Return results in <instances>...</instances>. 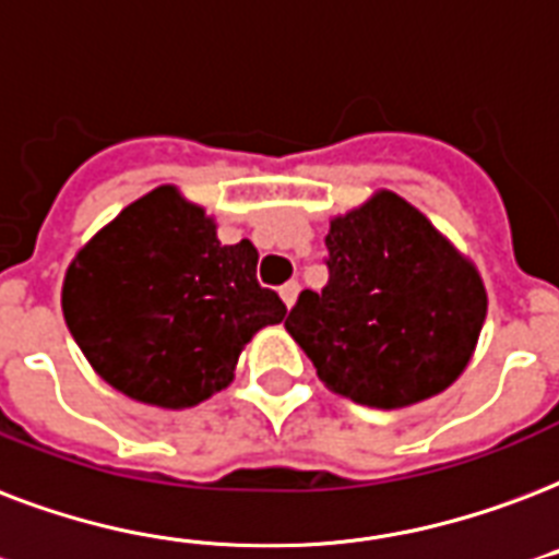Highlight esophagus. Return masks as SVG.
Masks as SVG:
<instances>
[{"label": "esophagus", "mask_w": 559, "mask_h": 559, "mask_svg": "<svg viewBox=\"0 0 559 559\" xmlns=\"http://www.w3.org/2000/svg\"><path fill=\"white\" fill-rule=\"evenodd\" d=\"M298 281H287V284H284V287L278 289L281 293V301H284V305H287V308H293V305H296V298H298Z\"/></svg>", "instance_id": "esophagus-1"}]
</instances>
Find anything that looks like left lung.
<instances>
[{
  "label": "left lung",
  "mask_w": 559,
  "mask_h": 559,
  "mask_svg": "<svg viewBox=\"0 0 559 559\" xmlns=\"http://www.w3.org/2000/svg\"><path fill=\"white\" fill-rule=\"evenodd\" d=\"M325 246L328 284L284 322L319 381L378 411L449 390L487 319L478 266L393 190L334 216Z\"/></svg>",
  "instance_id": "obj_1"
}]
</instances>
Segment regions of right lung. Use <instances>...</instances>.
<instances>
[{"label": "right lung", "instance_id": "add662e5", "mask_svg": "<svg viewBox=\"0 0 559 559\" xmlns=\"http://www.w3.org/2000/svg\"><path fill=\"white\" fill-rule=\"evenodd\" d=\"M254 272L249 240L223 246L213 216L164 185L72 258L63 319L102 381L134 402L185 411L225 390L251 336L287 317Z\"/></svg>", "mask_w": 559, "mask_h": 559}]
</instances>
